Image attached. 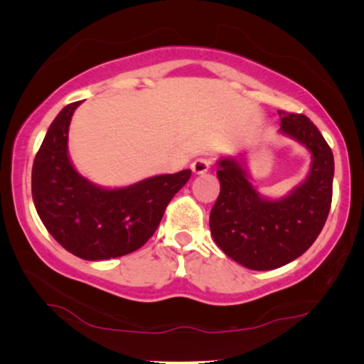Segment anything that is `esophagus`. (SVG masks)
<instances>
[{"label":"esophagus","mask_w":364,"mask_h":364,"mask_svg":"<svg viewBox=\"0 0 364 364\" xmlns=\"http://www.w3.org/2000/svg\"><path fill=\"white\" fill-rule=\"evenodd\" d=\"M210 159L208 157H198L197 161L192 162V172L196 173V176H202V173L208 172V168H210Z\"/></svg>","instance_id":"obj_1"}]
</instances>
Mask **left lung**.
<instances>
[{
  "label": "left lung",
  "mask_w": 364,
  "mask_h": 364,
  "mask_svg": "<svg viewBox=\"0 0 364 364\" xmlns=\"http://www.w3.org/2000/svg\"><path fill=\"white\" fill-rule=\"evenodd\" d=\"M280 132L301 142L313 162L306 181L280 200L260 197L237 159H220V193L210 212V232L220 250L250 270H273L303 255L325 225L331 207L333 152L303 114L278 111Z\"/></svg>",
  "instance_id": "obj_1"
}]
</instances>
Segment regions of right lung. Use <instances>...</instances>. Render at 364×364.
<instances>
[{"mask_svg": "<svg viewBox=\"0 0 364 364\" xmlns=\"http://www.w3.org/2000/svg\"><path fill=\"white\" fill-rule=\"evenodd\" d=\"M79 104H68L48 129L33 162V200L59 245L84 260H109L136 252L154 235L192 171L112 191L96 187L74 171L68 157L69 122Z\"/></svg>", "mask_w": 364, "mask_h": 364, "instance_id": "right-lung-1", "label": "right lung"}]
</instances>
